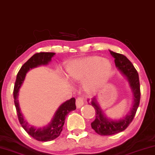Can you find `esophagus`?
Here are the masks:
<instances>
[{
  "mask_svg": "<svg viewBox=\"0 0 155 155\" xmlns=\"http://www.w3.org/2000/svg\"><path fill=\"white\" fill-rule=\"evenodd\" d=\"M83 104H84V101H83V98L82 97H78L77 99H76V106H77L78 108H80L81 107Z\"/></svg>",
  "mask_w": 155,
  "mask_h": 155,
  "instance_id": "1",
  "label": "esophagus"
}]
</instances>
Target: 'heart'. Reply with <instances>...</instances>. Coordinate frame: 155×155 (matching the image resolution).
Wrapping results in <instances>:
<instances>
[{
  "instance_id": "heart-1",
  "label": "heart",
  "mask_w": 155,
  "mask_h": 155,
  "mask_svg": "<svg viewBox=\"0 0 155 155\" xmlns=\"http://www.w3.org/2000/svg\"><path fill=\"white\" fill-rule=\"evenodd\" d=\"M112 71L109 60L97 56H91L75 60L66 66V73L72 82L84 80V88L88 92H94L106 84Z\"/></svg>"
}]
</instances>
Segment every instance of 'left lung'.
<instances>
[{"label": "left lung", "mask_w": 155, "mask_h": 155, "mask_svg": "<svg viewBox=\"0 0 155 155\" xmlns=\"http://www.w3.org/2000/svg\"><path fill=\"white\" fill-rule=\"evenodd\" d=\"M110 54L115 59V66L118 70L125 75L131 87L134 95V105L127 115L119 120H110L104 115L98 105L96 98L91 99L89 104L92 105L96 111V118L91 122V128L96 133L101 136H110L124 131L131 124L137 111L140 99V82L138 73L134 65L124 55L110 50Z\"/></svg>", "instance_id": "1"}]
</instances>
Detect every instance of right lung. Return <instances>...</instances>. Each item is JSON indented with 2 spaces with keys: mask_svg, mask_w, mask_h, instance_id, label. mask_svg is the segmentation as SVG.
<instances>
[{
  "mask_svg": "<svg viewBox=\"0 0 155 155\" xmlns=\"http://www.w3.org/2000/svg\"><path fill=\"white\" fill-rule=\"evenodd\" d=\"M54 54L55 53L54 52H40L35 54L32 56L21 66L18 72L14 87V91H13L15 105L20 124L27 132L28 135L38 141H50L57 138L62 131L66 115L71 111L76 109L75 98H72L70 100L66 101V102L60 105L51 122L47 126L41 128H37L29 124L24 118L20 111L19 102L17 99L18 95H19L18 92L25 79L26 73L30 69L41 66V65L48 64L51 61V57H53Z\"/></svg>",
  "mask_w": 155,
  "mask_h": 155,
  "instance_id": "obj_1",
  "label": "right lung"
}]
</instances>
